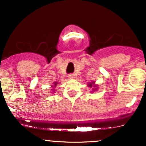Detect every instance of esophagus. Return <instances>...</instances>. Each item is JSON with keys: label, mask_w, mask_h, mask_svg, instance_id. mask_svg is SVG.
<instances>
[{"label": "esophagus", "mask_w": 146, "mask_h": 146, "mask_svg": "<svg viewBox=\"0 0 146 146\" xmlns=\"http://www.w3.org/2000/svg\"><path fill=\"white\" fill-rule=\"evenodd\" d=\"M68 78L69 79H73V78H74V75H72V74H70V75H68Z\"/></svg>", "instance_id": "obj_1"}]
</instances>
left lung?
I'll use <instances>...</instances> for the list:
<instances>
[{"label": "left lung", "mask_w": 146, "mask_h": 146, "mask_svg": "<svg viewBox=\"0 0 146 146\" xmlns=\"http://www.w3.org/2000/svg\"><path fill=\"white\" fill-rule=\"evenodd\" d=\"M89 88H90V93H93V92L97 91L98 90V84H95V82H88V84H87Z\"/></svg>", "instance_id": "left-lung-1"}]
</instances>
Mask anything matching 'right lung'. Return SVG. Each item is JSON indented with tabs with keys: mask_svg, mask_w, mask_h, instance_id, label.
<instances>
[{
	"mask_svg": "<svg viewBox=\"0 0 146 146\" xmlns=\"http://www.w3.org/2000/svg\"><path fill=\"white\" fill-rule=\"evenodd\" d=\"M58 84V82H56V81H55V82H53V84H53V85H51L52 89L51 90V92H50V93H52V94H53V93L56 92V89H55V88H56V87L57 86V84Z\"/></svg>",
	"mask_w": 146,
	"mask_h": 146,
	"instance_id": "obj_1",
	"label": "right lung"
}]
</instances>
